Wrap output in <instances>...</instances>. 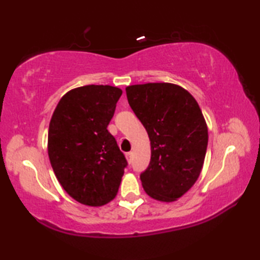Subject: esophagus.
<instances>
[{
    "mask_svg": "<svg viewBox=\"0 0 260 260\" xmlns=\"http://www.w3.org/2000/svg\"><path fill=\"white\" fill-rule=\"evenodd\" d=\"M126 158H127V161H128L129 162V164H131V162H132V159H133V152H126Z\"/></svg>",
    "mask_w": 260,
    "mask_h": 260,
    "instance_id": "1",
    "label": "esophagus"
}]
</instances>
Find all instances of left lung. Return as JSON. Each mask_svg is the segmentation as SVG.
<instances>
[{
    "label": "left lung",
    "instance_id": "left-lung-1",
    "mask_svg": "<svg viewBox=\"0 0 260 260\" xmlns=\"http://www.w3.org/2000/svg\"><path fill=\"white\" fill-rule=\"evenodd\" d=\"M126 95L150 139V162L140 175L143 189L157 201H177L203 167L209 135L200 105L169 82L128 86Z\"/></svg>",
    "mask_w": 260,
    "mask_h": 260
}]
</instances>
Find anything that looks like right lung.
<instances>
[{"mask_svg": "<svg viewBox=\"0 0 260 260\" xmlns=\"http://www.w3.org/2000/svg\"><path fill=\"white\" fill-rule=\"evenodd\" d=\"M122 90L88 85L68 91L48 132V155L61 187L79 203L102 206L116 197L127 160L108 125Z\"/></svg>", "mask_w": 260, "mask_h": 260, "instance_id": "1", "label": "right lung"}]
</instances>
